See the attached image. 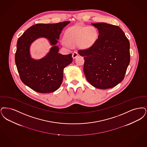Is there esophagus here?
Returning <instances> with one entry per match:
<instances>
[{"mask_svg": "<svg viewBox=\"0 0 147 147\" xmlns=\"http://www.w3.org/2000/svg\"><path fill=\"white\" fill-rule=\"evenodd\" d=\"M78 53H77V51H74V52L73 53V54H72V57L73 59H75L77 57H78Z\"/></svg>", "mask_w": 147, "mask_h": 147, "instance_id": "esophagus-1", "label": "esophagus"}]
</instances>
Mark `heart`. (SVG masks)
Returning <instances> with one entry per match:
<instances>
[{
  "instance_id": "obj_1",
  "label": "heart",
  "mask_w": 147,
  "mask_h": 147,
  "mask_svg": "<svg viewBox=\"0 0 147 147\" xmlns=\"http://www.w3.org/2000/svg\"><path fill=\"white\" fill-rule=\"evenodd\" d=\"M98 37V31L93 26L74 25L65 31L61 44L67 48L78 45L82 49H87L94 45Z\"/></svg>"
}]
</instances>
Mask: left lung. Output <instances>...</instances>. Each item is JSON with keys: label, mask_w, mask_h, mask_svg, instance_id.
<instances>
[{"label": "left lung", "mask_w": 147, "mask_h": 147, "mask_svg": "<svg viewBox=\"0 0 147 147\" xmlns=\"http://www.w3.org/2000/svg\"><path fill=\"white\" fill-rule=\"evenodd\" d=\"M99 34L94 45L78 54L84 57L83 71L88 82L98 89L114 87L123 80L130 61L129 42L117 26L92 24Z\"/></svg>", "instance_id": "left-lung-1"}]
</instances>
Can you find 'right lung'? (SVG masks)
<instances>
[{
	"label": "right lung",
	"instance_id": "obj_1",
	"mask_svg": "<svg viewBox=\"0 0 147 147\" xmlns=\"http://www.w3.org/2000/svg\"><path fill=\"white\" fill-rule=\"evenodd\" d=\"M69 21L57 24H38L28 28L18 40L15 63L22 82L38 93H51L57 90L63 80L64 68L72 62V54L59 53L57 45L60 34ZM40 38L48 39L52 47L44 57L32 58V43Z\"/></svg>",
	"mask_w": 147,
	"mask_h": 147
}]
</instances>
